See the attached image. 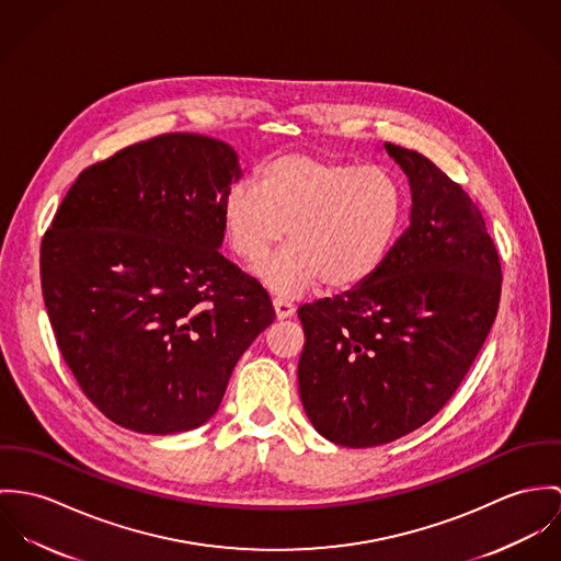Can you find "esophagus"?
Segmentation results:
<instances>
[{"instance_id":"1","label":"esophagus","mask_w":561,"mask_h":561,"mask_svg":"<svg viewBox=\"0 0 561 561\" xmlns=\"http://www.w3.org/2000/svg\"><path fill=\"white\" fill-rule=\"evenodd\" d=\"M273 308H275V313H277L279 320L290 318L295 313V304L284 299V297H273Z\"/></svg>"}]
</instances>
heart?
Here are the masks:
<instances>
[{"label":"heart","mask_w":561,"mask_h":561,"mask_svg":"<svg viewBox=\"0 0 561 561\" xmlns=\"http://www.w3.org/2000/svg\"><path fill=\"white\" fill-rule=\"evenodd\" d=\"M404 219L400 183L380 165L282 154L257 174L255 188L239 185L224 199V232L234 255L262 262L288 248L262 271L282 295L308 290L318 279L329 290H355L385 264Z\"/></svg>","instance_id":"1"}]
</instances>
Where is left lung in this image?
<instances>
[{
    "label": "left lung",
    "instance_id": "8db88e82",
    "mask_svg": "<svg viewBox=\"0 0 561 561\" xmlns=\"http://www.w3.org/2000/svg\"><path fill=\"white\" fill-rule=\"evenodd\" d=\"M411 183V226L364 286L299 308V393L313 428L374 447L424 426L454 396L495 322L501 262L462 185L387 141Z\"/></svg>",
    "mask_w": 561,
    "mask_h": 561
}]
</instances>
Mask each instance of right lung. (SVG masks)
I'll return each instance as SVG.
<instances>
[{"label":"right lung","instance_id":"right-lung-1","mask_svg":"<svg viewBox=\"0 0 561 561\" xmlns=\"http://www.w3.org/2000/svg\"><path fill=\"white\" fill-rule=\"evenodd\" d=\"M239 176L228 144L163 133L85 168L43 237L56 344L83 396L123 428L202 426L275 320L262 284L217 250Z\"/></svg>","mask_w":561,"mask_h":561}]
</instances>
